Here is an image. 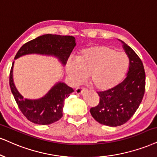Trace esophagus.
I'll return each instance as SVG.
<instances>
[{"label": "esophagus", "mask_w": 157, "mask_h": 157, "mask_svg": "<svg viewBox=\"0 0 157 157\" xmlns=\"http://www.w3.org/2000/svg\"><path fill=\"white\" fill-rule=\"evenodd\" d=\"M85 91V89L84 88H82V87H78L75 89V93L78 94H82L83 92H84Z\"/></svg>", "instance_id": "34e87169"}]
</instances>
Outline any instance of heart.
I'll return each instance as SVG.
<instances>
[{
    "label": "heart",
    "instance_id": "obj_1",
    "mask_svg": "<svg viewBox=\"0 0 157 157\" xmlns=\"http://www.w3.org/2000/svg\"><path fill=\"white\" fill-rule=\"evenodd\" d=\"M128 66L125 53L108 46L97 45L82 50L75 59H69L66 73L73 85L82 84L89 75L92 87L104 92L119 84Z\"/></svg>",
    "mask_w": 157,
    "mask_h": 157
}]
</instances>
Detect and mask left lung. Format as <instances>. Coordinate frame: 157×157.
<instances>
[{
	"label": "left lung",
	"instance_id": "8db88e82",
	"mask_svg": "<svg viewBox=\"0 0 157 157\" xmlns=\"http://www.w3.org/2000/svg\"><path fill=\"white\" fill-rule=\"evenodd\" d=\"M123 43L129 66L127 77L115 87L98 92L100 102L90 108L92 117L102 124L117 127L129 121L142 102L146 88V73L140 58Z\"/></svg>",
	"mask_w": 157,
	"mask_h": 157
}]
</instances>
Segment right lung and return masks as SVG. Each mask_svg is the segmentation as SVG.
<instances>
[{"mask_svg":"<svg viewBox=\"0 0 157 157\" xmlns=\"http://www.w3.org/2000/svg\"><path fill=\"white\" fill-rule=\"evenodd\" d=\"M75 46L73 36L46 34L25 44L17 52L14 59L28 54L36 53L54 55L65 65ZM13 62L9 74V85L23 115L31 122L40 125L50 124L60 119L63 117L64 100L73 92V89L64 83L59 82L44 98L33 100L25 99L13 84Z\"/></svg>","mask_w":157,"mask_h":157,"instance_id":"add662e5","label":"right lung"}]
</instances>
